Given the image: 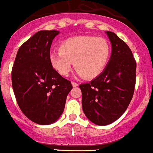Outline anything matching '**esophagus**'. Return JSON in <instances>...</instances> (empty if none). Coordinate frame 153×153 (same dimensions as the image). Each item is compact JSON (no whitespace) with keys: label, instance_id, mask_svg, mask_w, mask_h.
I'll return each mask as SVG.
<instances>
[{"label":"esophagus","instance_id":"1","mask_svg":"<svg viewBox=\"0 0 153 153\" xmlns=\"http://www.w3.org/2000/svg\"><path fill=\"white\" fill-rule=\"evenodd\" d=\"M71 84H72V85L74 86V87H76V86L79 85V84H78L77 82H71Z\"/></svg>","mask_w":153,"mask_h":153}]
</instances>
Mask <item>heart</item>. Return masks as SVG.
<instances>
[{"label": "heart", "instance_id": "obj_1", "mask_svg": "<svg viewBox=\"0 0 153 153\" xmlns=\"http://www.w3.org/2000/svg\"><path fill=\"white\" fill-rule=\"evenodd\" d=\"M111 47L104 38L79 36L62 42L59 50L49 53L51 65L63 76L69 74L74 65L77 72L85 79L97 77L106 67Z\"/></svg>", "mask_w": 153, "mask_h": 153}]
</instances>
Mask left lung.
Here are the masks:
<instances>
[{
    "label": "left lung",
    "mask_w": 153,
    "mask_h": 153,
    "mask_svg": "<svg viewBox=\"0 0 153 153\" xmlns=\"http://www.w3.org/2000/svg\"><path fill=\"white\" fill-rule=\"evenodd\" d=\"M111 55L105 70L89 83L79 85L85 116L105 126L117 120L128 108L136 83V61L127 45L115 33L106 32Z\"/></svg>",
    "instance_id": "obj_1"
}]
</instances>
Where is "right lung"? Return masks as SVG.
Segmentation results:
<instances>
[{
	"instance_id": "right-lung-1",
	"label": "right lung",
	"mask_w": 153,
	"mask_h": 153,
	"mask_svg": "<svg viewBox=\"0 0 153 153\" xmlns=\"http://www.w3.org/2000/svg\"><path fill=\"white\" fill-rule=\"evenodd\" d=\"M58 33L55 30L37 32L19 47L12 67V88L19 107L30 120L40 125L59 119L73 88L48 59L51 45Z\"/></svg>"
}]
</instances>
